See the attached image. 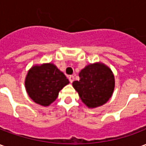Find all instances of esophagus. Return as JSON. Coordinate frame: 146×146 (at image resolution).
I'll use <instances>...</instances> for the list:
<instances>
[{
  "label": "esophagus",
  "mask_w": 146,
  "mask_h": 146,
  "mask_svg": "<svg viewBox=\"0 0 146 146\" xmlns=\"http://www.w3.org/2000/svg\"><path fill=\"white\" fill-rule=\"evenodd\" d=\"M74 79H75V77H74V76H73V75H71V76H69V80H70V83H73V81H74Z\"/></svg>",
  "instance_id": "esophagus-1"
}]
</instances>
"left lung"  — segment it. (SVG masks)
<instances>
[{"label": "left lung", "mask_w": 146, "mask_h": 146, "mask_svg": "<svg viewBox=\"0 0 146 146\" xmlns=\"http://www.w3.org/2000/svg\"><path fill=\"white\" fill-rule=\"evenodd\" d=\"M80 80L73 86L84 104L91 108L102 106L110 98L114 90V76L107 66L91 64L79 73Z\"/></svg>", "instance_id": "1"}]
</instances>
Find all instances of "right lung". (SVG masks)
Masks as SVG:
<instances>
[{"mask_svg": "<svg viewBox=\"0 0 146 146\" xmlns=\"http://www.w3.org/2000/svg\"><path fill=\"white\" fill-rule=\"evenodd\" d=\"M69 84L63 73L53 64H43L32 67L27 74L25 85L33 102L47 106L58 98V92Z\"/></svg>", "mask_w": 146, "mask_h": 146, "instance_id": "obj_1", "label": "right lung"}]
</instances>
